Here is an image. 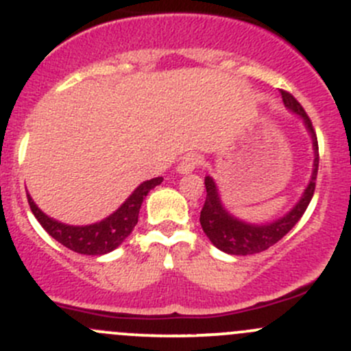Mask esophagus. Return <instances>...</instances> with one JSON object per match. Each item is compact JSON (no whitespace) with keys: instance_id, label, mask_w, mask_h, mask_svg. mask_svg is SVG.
Instances as JSON below:
<instances>
[{"instance_id":"1","label":"esophagus","mask_w":351,"mask_h":351,"mask_svg":"<svg viewBox=\"0 0 351 351\" xmlns=\"http://www.w3.org/2000/svg\"><path fill=\"white\" fill-rule=\"evenodd\" d=\"M202 156L195 154V152H190V154H186L185 158L180 161L178 165V173H182V175H185V173H192L193 169H197L199 166H202Z\"/></svg>"}]
</instances>
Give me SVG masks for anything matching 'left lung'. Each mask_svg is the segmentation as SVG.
<instances>
[{
	"mask_svg": "<svg viewBox=\"0 0 351 351\" xmlns=\"http://www.w3.org/2000/svg\"><path fill=\"white\" fill-rule=\"evenodd\" d=\"M280 93L281 97H283L285 106H287L288 110L293 111V113L300 114V117L304 118L305 125H307V130L312 134V142H314L315 151L312 180L311 183H308L307 189H305L300 202H298L287 216L274 221V223L264 224V226H255V224H247L234 219L233 216H230V214L224 210V207L221 206L219 195H217V189L216 185H214L213 178L206 176V182L204 183H206L207 195L202 210H200V224H202L204 233L209 237L213 245H216L219 250L226 252V254L250 255L258 254V252H264L269 247H273L274 243H278V241H280L281 238L300 221V217L304 216L308 204H311L312 195H314L315 178H317L319 169V144L317 137H315V130L314 127H312V121L311 118H308V114L305 113V110L302 108V104L298 103L288 90L281 89Z\"/></svg>",
	"mask_w": 351,
	"mask_h": 351,
	"instance_id": "obj_1",
	"label": "left lung"
}]
</instances>
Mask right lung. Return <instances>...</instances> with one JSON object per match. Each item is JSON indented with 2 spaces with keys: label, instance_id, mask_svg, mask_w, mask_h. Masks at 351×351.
Segmentation results:
<instances>
[{
  "label": "right lung",
  "instance_id": "add662e5",
  "mask_svg": "<svg viewBox=\"0 0 351 351\" xmlns=\"http://www.w3.org/2000/svg\"><path fill=\"white\" fill-rule=\"evenodd\" d=\"M161 182V176L144 182L135 189V192L128 197L127 202L117 213H113L101 223L89 224V226H68V224L58 223V221L46 216L34 204L29 193H27V200H29L30 210L34 213L36 219L54 240L60 241L70 250L77 252V254L103 255L123 243L125 238L134 231L135 224L138 223V210H141L145 195Z\"/></svg>",
  "mask_w": 351,
  "mask_h": 351
}]
</instances>
